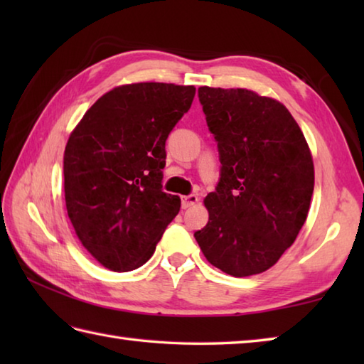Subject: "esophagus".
I'll use <instances>...</instances> for the list:
<instances>
[{
	"label": "esophagus",
	"instance_id": "esophagus-1",
	"mask_svg": "<svg viewBox=\"0 0 364 364\" xmlns=\"http://www.w3.org/2000/svg\"><path fill=\"white\" fill-rule=\"evenodd\" d=\"M197 202H198V197H197L196 194H189V196H184V197H181V203H183V208H184V210H186V208L194 206Z\"/></svg>",
	"mask_w": 364,
	"mask_h": 364
}]
</instances>
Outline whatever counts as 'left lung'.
<instances>
[{
	"instance_id": "1",
	"label": "left lung",
	"mask_w": 364,
	"mask_h": 364,
	"mask_svg": "<svg viewBox=\"0 0 364 364\" xmlns=\"http://www.w3.org/2000/svg\"><path fill=\"white\" fill-rule=\"evenodd\" d=\"M218 142L220 178L194 233L206 259L233 277L261 274L280 259L306 220L314 166L297 122L272 98L247 89L198 87Z\"/></svg>"
}]
</instances>
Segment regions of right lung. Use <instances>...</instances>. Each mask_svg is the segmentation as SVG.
Instances as JSON below:
<instances>
[{"instance_id":"right-lung-1","label":"right lung","mask_w":364,"mask_h":364,"mask_svg":"<svg viewBox=\"0 0 364 364\" xmlns=\"http://www.w3.org/2000/svg\"><path fill=\"white\" fill-rule=\"evenodd\" d=\"M194 95V86L164 82L115 87L68 137V218L86 250L114 272L145 264L180 211V197L162 191V168L167 137Z\"/></svg>"}]
</instances>
